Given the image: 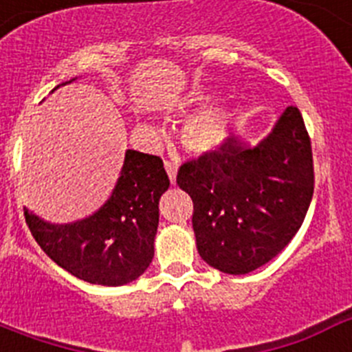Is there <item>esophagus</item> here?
I'll list each match as a JSON object with an SVG mask.
<instances>
[{
	"mask_svg": "<svg viewBox=\"0 0 352 352\" xmlns=\"http://www.w3.org/2000/svg\"><path fill=\"white\" fill-rule=\"evenodd\" d=\"M166 170H167V176L170 179V185H176V166L170 164V162H166Z\"/></svg>",
	"mask_w": 352,
	"mask_h": 352,
	"instance_id": "34e87169",
	"label": "esophagus"
}]
</instances>
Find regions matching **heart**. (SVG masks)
Returning a JSON list of instances; mask_svg holds the SVG:
<instances>
[{"label":"heart","mask_w":352,"mask_h":352,"mask_svg":"<svg viewBox=\"0 0 352 352\" xmlns=\"http://www.w3.org/2000/svg\"><path fill=\"white\" fill-rule=\"evenodd\" d=\"M243 113L236 105L223 102H206L199 105L190 116L183 121L179 139L190 153L210 155L219 151L229 142L236 132ZM138 132L144 138H155L157 129L149 123H139Z\"/></svg>","instance_id":"b5f03b06"}]
</instances>
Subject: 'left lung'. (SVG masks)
Segmentation results:
<instances>
[{"label":"left lung","mask_w":352,"mask_h":352,"mask_svg":"<svg viewBox=\"0 0 352 352\" xmlns=\"http://www.w3.org/2000/svg\"><path fill=\"white\" fill-rule=\"evenodd\" d=\"M179 188L194 201L199 256L227 275L272 261L296 234L314 195L310 138L296 107H287L256 146L232 139L186 162Z\"/></svg>","instance_id":"8db88e82"}]
</instances>
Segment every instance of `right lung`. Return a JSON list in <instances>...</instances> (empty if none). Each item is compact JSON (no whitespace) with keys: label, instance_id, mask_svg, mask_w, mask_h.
<instances>
[{"label":"right lung","instance_id":"right-lung-1","mask_svg":"<svg viewBox=\"0 0 352 352\" xmlns=\"http://www.w3.org/2000/svg\"><path fill=\"white\" fill-rule=\"evenodd\" d=\"M167 188L160 158L126 149L113 194L93 214L51 223L24 208V217L36 243L58 266L89 284L118 287L138 280L153 259L158 201Z\"/></svg>","mask_w":352,"mask_h":352}]
</instances>
